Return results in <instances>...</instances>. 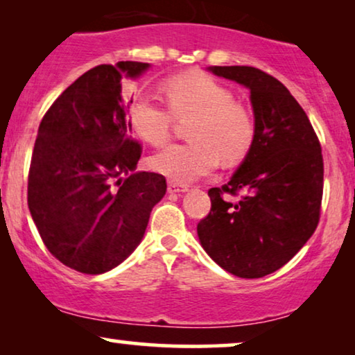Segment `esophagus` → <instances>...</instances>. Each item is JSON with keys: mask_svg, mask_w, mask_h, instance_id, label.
<instances>
[{"mask_svg": "<svg viewBox=\"0 0 355 355\" xmlns=\"http://www.w3.org/2000/svg\"><path fill=\"white\" fill-rule=\"evenodd\" d=\"M186 191H187L186 184H179V182H174V181L168 182V192L169 193H179V192H186Z\"/></svg>", "mask_w": 355, "mask_h": 355, "instance_id": "obj_1", "label": "esophagus"}]
</instances>
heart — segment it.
<instances>
[{"label":"heart","instance_id":"1","mask_svg":"<svg viewBox=\"0 0 355 355\" xmlns=\"http://www.w3.org/2000/svg\"><path fill=\"white\" fill-rule=\"evenodd\" d=\"M169 105L147 92L129 103V121L140 139L152 145L168 140L178 119L191 121L193 142L171 144L152 158V168L174 182L184 184L207 176L220 157L236 162L249 152L255 121L244 103L234 100L230 87L203 72H186L166 82Z\"/></svg>","mask_w":355,"mask_h":355}]
</instances>
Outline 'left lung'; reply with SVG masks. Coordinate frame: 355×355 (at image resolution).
Masks as SVG:
<instances>
[{"instance_id": "left-lung-1", "label": "left lung", "mask_w": 355, "mask_h": 355, "mask_svg": "<svg viewBox=\"0 0 355 355\" xmlns=\"http://www.w3.org/2000/svg\"><path fill=\"white\" fill-rule=\"evenodd\" d=\"M210 71L250 90L255 137L234 176L208 191L211 208L197 234L221 268L261 278L288 263L317 230L322 145L302 106L273 76L250 66ZM230 195L240 198L232 202Z\"/></svg>"}]
</instances>
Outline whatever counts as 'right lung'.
Listing matches in <instances>:
<instances>
[{
  "instance_id": "obj_1",
  "label": "right lung",
  "mask_w": 355,
  "mask_h": 355,
  "mask_svg": "<svg viewBox=\"0 0 355 355\" xmlns=\"http://www.w3.org/2000/svg\"><path fill=\"white\" fill-rule=\"evenodd\" d=\"M145 69L148 62L137 61L92 67L38 128L28 210L51 255L80 273H105L128 259L166 193L163 174L132 173L142 144L132 137L123 79Z\"/></svg>"
}]
</instances>
